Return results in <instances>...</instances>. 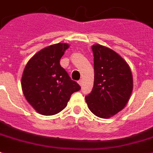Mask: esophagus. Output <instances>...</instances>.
I'll return each instance as SVG.
<instances>
[{
	"mask_svg": "<svg viewBox=\"0 0 153 153\" xmlns=\"http://www.w3.org/2000/svg\"><path fill=\"white\" fill-rule=\"evenodd\" d=\"M79 84L81 85V86L82 85V79H80V80L79 81Z\"/></svg>",
	"mask_w": 153,
	"mask_h": 153,
	"instance_id": "obj_1",
	"label": "esophagus"
}]
</instances>
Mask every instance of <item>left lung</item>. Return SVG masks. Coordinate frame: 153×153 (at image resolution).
Masks as SVG:
<instances>
[{
	"mask_svg": "<svg viewBox=\"0 0 153 153\" xmlns=\"http://www.w3.org/2000/svg\"><path fill=\"white\" fill-rule=\"evenodd\" d=\"M92 50L94 82L85 101L94 115L108 119L128 102L133 90L132 73L126 62L111 48L95 45Z\"/></svg>",
	"mask_w": 153,
	"mask_h": 153,
	"instance_id": "obj_1",
	"label": "left lung"
}]
</instances>
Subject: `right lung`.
Here are the masks:
<instances>
[{"mask_svg":"<svg viewBox=\"0 0 153 153\" xmlns=\"http://www.w3.org/2000/svg\"><path fill=\"white\" fill-rule=\"evenodd\" d=\"M68 48L66 43H58L43 48L24 68L21 82L23 93L30 105L42 115L61 111L71 94L81 89L59 64Z\"/></svg>","mask_w":153,"mask_h":153,"instance_id":"add662e5","label":"right lung"}]
</instances>
